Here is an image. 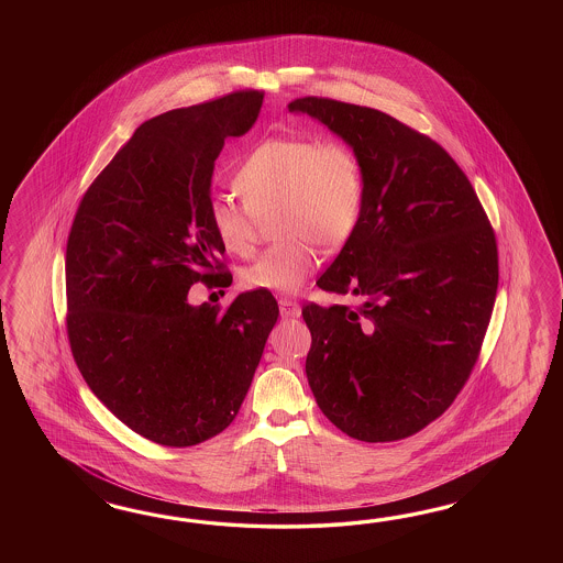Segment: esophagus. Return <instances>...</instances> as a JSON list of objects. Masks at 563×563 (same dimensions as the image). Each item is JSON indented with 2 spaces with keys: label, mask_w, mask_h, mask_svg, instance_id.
<instances>
[{
  "label": "esophagus",
  "mask_w": 563,
  "mask_h": 563,
  "mask_svg": "<svg viewBox=\"0 0 563 563\" xmlns=\"http://www.w3.org/2000/svg\"><path fill=\"white\" fill-rule=\"evenodd\" d=\"M278 307H280V316H283V318H299V316H301V306H299L297 301L280 299Z\"/></svg>",
  "instance_id": "34e87169"
}]
</instances>
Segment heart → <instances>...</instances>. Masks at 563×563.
<instances>
[{"label": "heart", "instance_id": "obj_1", "mask_svg": "<svg viewBox=\"0 0 563 563\" xmlns=\"http://www.w3.org/2000/svg\"><path fill=\"white\" fill-rule=\"evenodd\" d=\"M243 205L231 196L210 202L208 219L229 254L247 256L256 219L274 212L276 241L241 271L247 289L292 295L316 268V245L341 247L353 235L363 206L357 154L339 140L273 137L257 144L235 175Z\"/></svg>", "mask_w": 563, "mask_h": 563}]
</instances>
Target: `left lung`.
Returning <instances> with one entry per match:
<instances>
[{"label": "left lung", "instance_id": "1", "mask_svg": "<svg viewBox=\"0 0 563 563\" xmlns=\"http://www.w3.org/2000/svg\"><path fill=\"white\" fill-rule=\"evenodd\" d=\"M357 154L363 206L318 287L361 297L303 307L306 374L325 417L361 442H394L448 409L478 357L497 292V245L454 158L409 125L349 102L306 97Z\"/></svg>", "mask_w": 563, "mask_h": 563}]
</instances>
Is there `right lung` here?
Listing matches in <instances>:
<instances>
[{
  "label": "right lung",
  "mask_w": 563,
  "mask_h": 563,
  "mask_svg": "<svg viewBox=\"0 0 563 563\" xmlns=\"http://www.w3.org/2000/svg\"><path fill=\"white\" fill-rule=\"evenodd\" d=\"M264 95L241 90L144 121L78 206L66 250L68 336L88 388L121 423L170 448L231 426L278 306L247 290L221 313L198 280L231 285L208 219L214 161Z\"/></svg>",
  "instance_id": "1"
}]
</instances>
